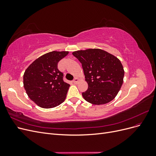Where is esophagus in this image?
<instances>
[{
	"label": "esophagus",
	"instance_id": "34e87169",
	"mask_svg": "<svg viewBox=\"0 0 156 156\" xmlns=\"http://www.w3.org/2000/svg\"><path fill=\"white\" fill-rule=\"evenodd\" d=\"M79 81H80V79H79L78 77H75V78L74 79L73 81V83L74 84H77Z\"/></svg>",
	"mask_w": 156,
	"mask_h": 156
}]
</instances>
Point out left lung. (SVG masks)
Masks as SVG:
<instances>
[{
	"label": "left lung",
	"mask_w": 156,
	"mask_h": 156,
	"mask_svg": "<svg viewBox=\"0 0 156 156\" xmlns=\"http://www.w3.org/2000/svg\"><path fill=\"white\" fill-rule=\"evenodd\" d=\"M82 64L87 90L82 93L87 101L103 105L111 101L123 84L124 70L120 60L100 49H88L72 53Z\"/></svg>",
	"instance_id": "left-lung-1"
}]
</instances>
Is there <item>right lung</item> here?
Here are the masks:
<instances>
[{
	"label": "right lung",
	"instance_id": "obj_1",
	"mask_svg": "<svg viewBox=\"0 0 156 156\" xmlns=\"http://www.w3.org/2000/svg\"><path fill=\"white\" fill-rule=\"evenodd\" d=\"M68 53V51L49 52L35 60L25 70L23 86L28 96L37 105L53 108L65 100L70 85L63 81L58 63Z\"/></svg>",
	"mask_w": 156,
	"mask_h": 156
}]
</instances>
